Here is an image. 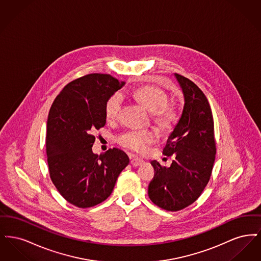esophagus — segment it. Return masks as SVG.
I'll return each instance as SVG.
<instances>
[{"instance_id":"obj_1","label":"esophagus","mask_w":261,"mask_h":261,"mask_svg":"<svg viewBox=\"0 0 261 261\" xmlns=\"http://www.w3.org/2000/svg\"><path fill=\"white\" fill-rule=\"evenodd\" d=\"M130 163H131L134 167H138V166H141L142 164H144L145 162H144L142 159H139V158L134 156V158H132V159H131V162H130Z\"/></svg>"}]
</instances>
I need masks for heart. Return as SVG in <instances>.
<instances>
[{
    "instance_id": "b5f03b06",
    "label": "heart",
    "mask_w": 261,
    "mask_h": 261,
    "mask_svg": "<svg viewBox=\"0 0 261 261\" xmlns=\"http://www.w3.org/2000/svg\"><path fill=\"white\" fill-rule=\"evenodd\" d=\"M133 97L149 112H152V117L156 123L167 126L173 121L176 112L171 103H165L166 94L161 88L145 85L139 87L133 92ZM122 96L119 93L112 96L106 105V114L111 120L118 116L122 106ZM158 137L154 130H134L129 131L119 138L122 146L137 152H143L148 149Z\"/></svg>"
}]
</instances>
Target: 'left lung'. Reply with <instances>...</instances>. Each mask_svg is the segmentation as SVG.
<instances>
[{
    "mask_svg": "<svg viewBox=\"0 0 261 261\" xmlns=\"http://www.w3.org/2000/svg\"><path fill=\"white\" fill-rule=\"evenodd\" d=\"M174 77L184 105L163 149L174 161L169 167L150 162L155 176L149 186L150 200L168 211H181L198 199L210 181L216 153L208 100L193 81L177 73Z\"/></svg>",
    "mask_w": 261,
    "mask_h": 261,
    "instance_id": "obj_1",
    "label": "left lung"
}]
</instances>
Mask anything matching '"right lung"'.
I'll return each instance as SVG.
<instances>
[{"label": "right lung", "instance_id": "right-lung-1", "mask_svg": "<svg viewBox=\"0 0 261 261\" xmlns=\"http://www.w3.org/2000/svg\"><path fill=\"white\" fill-rule=\"evenodd\" d=\"M125 82L110 74H88L68 83L54 100L47 121L46 147L54 185L81 208L108 199L129 158L121 149L97 154L92 133L106 125V105Z\"/></svg>", "mask_w": 261, "mask_h": 261}]
</instances>
